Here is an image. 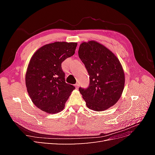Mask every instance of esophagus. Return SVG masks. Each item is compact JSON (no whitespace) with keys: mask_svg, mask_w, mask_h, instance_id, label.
I'll list each match as a JSON object with an SVG mask.
<instances>
[{"mask_svg":"<svg viewBox=\"0 0 155 155\" xmlns=\"http://www.w3.org/2000/svg\"><path fill=\"white\" fill-rule=\"evenodd\" d=\"M79 83H76V84H75V87H76V88H79Z\"/></svg>","mask_w":155,"mask_h":155,"instance_id":"1","label":"esophagus"}]
</instances>
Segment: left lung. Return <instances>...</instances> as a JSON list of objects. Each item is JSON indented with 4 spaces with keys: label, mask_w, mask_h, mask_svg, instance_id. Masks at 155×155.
Returning a JSON list of instances; mask_svg holds the SVG:
<instances>
[{
    "label": "left lung",
    "mask_w": 155,
    "mask_h": 155,
    "mask_svg": "<svg viewBox=\"0 0 155 155\" xmlns=\"http://www.w3.org/2000/svg\"><path fill=\"white\" fill-rule=\"evenodd\" d=\"M79 57L90 76L87 88L79 91L90 109L103 111L113 106L123 92L125 76L120 61L105 46L96 41L81 43Z\"/></svg>",
    "instance_id": "8db88e82"
}]
</instances>
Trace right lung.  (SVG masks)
<instances>
[{
	"instance_id": "add662e5",
	"label": "right lung",
	"mask_w": 155,
	"mask_h": 155,
	"mask_svg": "<svg viewBox=\"0 0 155 155\" xmlns=\"http://www.w3.org/2000/svg\"><path fill=\"white\" fill-rule=\"evenodd\" d=\"M77 43L55 42L42 46L30 61L26 74L27 91L39 109L48 113H58L75 89L65 82L61 63L71 57Z\"/></svg>"
}]
</instances>
